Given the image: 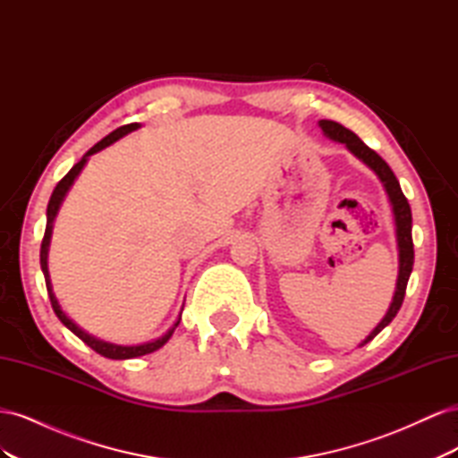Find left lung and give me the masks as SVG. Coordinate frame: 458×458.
<instances>
[{
	"mask_svg": "<svg viewBox=\"0 0 458 458\" xmlns=\"http://www.w3.org/2000/svg\"><path fill=\"white\" fill-rule=\"evenodd\" d=\"M318 126H321V130L325 131L327 137H330V140H335L338 143H344L359 160H363L369 168L380 177V182L384 183L387 197H390V202L394 206V216H395V225H397V246H399L397 288H395L390 310H387L386 317L382 318V323L374 328L367 336V340L361 344V345H365L367 342H370L374 336H377L384 327H387L394 321V317L397 315L401 303H403V298H405L407 283H409L412 263H414V248H412V234H411V227H412L411 206L403 195V191H401L397 177L394 175L390 165H387L386 160H382V157H378L370 147H367L361 140H359V137L352 130L344 128L342 123H338L335 120H321L318 122Z\"/></svg>",
	"mask_w": 458,
	"mask_h": 458,
	"instance_id": "1",
	"label": "left lung"
}]
</instances>
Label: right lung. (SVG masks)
<instances>
[{"instance_id": "obj_1", "label": "right lung", "mask_w": 458, "mask_h": 458, "mask_svg": "<svg viewBox=\"0 0 458 458\" xmlns=\"http://www.w3.org/2000/svg\"><path fill=\"white\" fill-rule=\"evenodd\" d=\"M137 128H140V123H137V122L126 123V126H122V128L114 130L113 133H108L106 137H103V140H101L99 143H97V145H93V147L86 152L84 158H81L78 164H74L72 168H71V172H68V174L61 179V182L57 183V187H55L53 195H51V199H49V204H47V225H46V233H44V239H41V248H39L41 271H44V276H46L47 294H49L51 308H53L55 315H57V317L61 318V323H63L68 330H72L74 335H76L81 342H86L91 350H95L97 353L103 355V357H108V359H131V357H140V355H147V353L157 352L158 348H162V345H164L165 342L170 340V336L174 335V330H175V327L179 325V321L174 325L172 330L165 332V335H164L162 338L152 340V342H148V344H141V345H116V344H108V342H103V340H97V338L89 336L88 332H84L80 327H76V325L71 321V318H68V317L64 315V311H63L61 306H59L57 298H55V294H53L49 271H47V248H49V239H51L53 219H55V216H57V212H59V206H61V202H63V199H64V195H66V191L71 189V185L74 183L76 175L81 172V168H84V164L88 162V157L95 155V152H99L101 148H105V147H108L110 143H114L116 140H120L122 135H126V133H130V131H133V130H137ZM179 318H182V317H179Z\"/></svg>"}]
</instances>
